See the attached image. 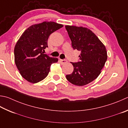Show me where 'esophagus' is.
Segmentation results:
<instances>
[{
  "mask_svg": "<svg viewBox=\"0 0 128 128\" xmlns=\"http://www.w3.org/2000/svg\"><path fill=\"white\" fill-rule=\"evenodd\" d=\"M60 63L62 64H65L68 62V61L66 59H60Z\"/></svg>",
  "mask_w": 128,
  "mask_h": 128,
  "instance_id": "obj_1",
  "label": "esophagus"
}]
</instances>
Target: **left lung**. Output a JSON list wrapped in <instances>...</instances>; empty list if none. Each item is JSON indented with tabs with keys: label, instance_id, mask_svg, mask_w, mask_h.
<instances>
[{
	"label": "left lung",
	"instance_id": "obj_1",
	"mask_svg": "<svg viewBox=\"0 0 128 128\" xmlns=\"http://www.w3.org/2000/svg\"><path fill=\"white\" fill-rule=\"evenodd\" d=\"M74 50L80 52V61L70 62L74 70L66 76L69 82L83 86L97 78L108 59L105 46L94 33L85 27L66 26Z\"/></svg>",
	"mask_w": 128,
	"mask_h": 128
}]
</instances>
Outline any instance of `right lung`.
<instances>
[{
  "instance_id": "obj_1",
  "label": "right lung",
  "mask_w": 128,
  "mask_h": 128,
  "mask_svg": "<svg viewBox=\"0 0 128 128\" xmlns=\"http://www.w3.org/2000/svg\"><path fill=\"white\" fill-rule=\"evenodd\" d=\"M63 26L54 22H44L28 28L22 34L14 50V61L20 75L28 82L38 83L45 79L50 66L58 58L44 54L51 34Z\"/></svg>"
}]
</instances>
